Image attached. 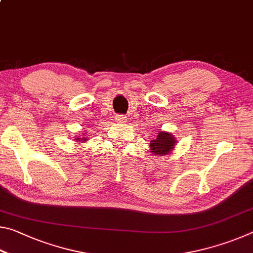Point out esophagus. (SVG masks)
<instances>
[{
	"instance_id": "34e87169",
	"label": "esophagus",
	"mask_w": 253,
	"mask_h": 253,
	"mask_svg": "<svg viewBox=\"0 0 253 253\" xmlns=\"http://www.w3.org/2000/svg\"><path fill=\"white\" fill-rule=\"evenodd\" d=\"M115 119H116L117 123H126L127 122V117L124 116V115H116Z\"/></svg>"
}]
</instances>
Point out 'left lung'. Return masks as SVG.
Wrapping results in <instances>:
<instances>
[{
  "label": "left lung",
  "mask_w": 253,
  "mask_h": 253,
  "mask_svg": "<svg viewBox=\"0 0 253 253\" xmlns=\"http://www.w3.org/2000/svg\"><path fill=\"white\" fill-rule=\"evenodd\" d=\"M175 145H176V138L174 135L168 131L160 130L156 138L149 144V147L154 155L164 156L173 151Z\"/></svg>",
  "instance_id": "left-lung-1"
}]
</instances>
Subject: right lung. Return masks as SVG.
<instances>
[{
	"mask_svg": "<svg viewBox=\"0 0 253 253\" xmlns=\"http://www.w3.org/2000/svg\"><path fill=\"white\" fill-rule=\"evenodd\" d=\"M87 139H88L87 137H83V138H76V142L80 143V142H84V140H87Z\"/></svg>",
	"mask_w": 253,
	"mask_h": 253,
	"instance_id": "right-lung-1",
	"label": "right lung"
}]
</instances>
